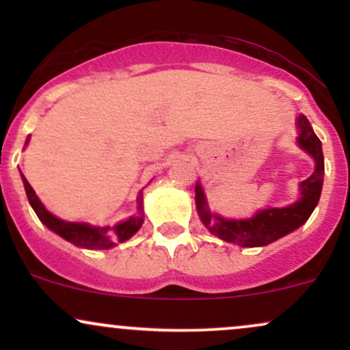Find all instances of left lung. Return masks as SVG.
Segmentation results:
<instances>
[{
  "mask_svg": "<svg viewBox=\"0 0 350 350\" xmlns=\"http://www.w3.org/2000/svg\"><path fill=\"white\" fill-rule=\"evenodd\" d=\"M298 126V144L314 159V172L299 184L301 198L286 207H271L258 211L250 219H224L212 214L207 207L206 194L200 184H196V207L202 224L212 235L240 247H265L281 237L303 226L312 214L321 198L324 180V156L321 139L312 131L311 124L304 115L296 118Z\"/></svg>",
  "mask_w": 350,
  "mask_h": 350,
  "instance_id": "1",
  "label": "left lung"
}]
</instances>
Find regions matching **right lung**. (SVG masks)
<instances>
[{
	"label": "right lung",
	"mask_w": 350,
	"mask_h": 350,
	"mask_svg": "<svg viewBox=\"0 0 350 350\" xmlns=\"http://www.w3.org/2000/svg\"><path fill=\"white\" fill-rule=\"evenodd\" d=\"M27 142H29V138L26 139V144ZM21 178L24 189H26L27 200H29L31 207L34 208L39 220L52 232L66 239L67 242L77 245V247L90 248V250H107V248L115 247L116 242H124V240L131 239L143 226V192H139L138 196V214L123 220V222L115 224L113 227H94L85 222H67V220L52 215L42 206V202L36 196L34 189L23 176V172Z\"/></svg>",
	"instance_id": "obj_1"
}]
</instances>
